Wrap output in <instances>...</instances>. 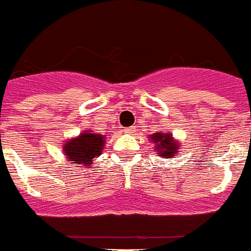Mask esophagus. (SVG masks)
Returning <instances> with one entry per match:
<instances>
[{"instance_id": "34e87169", "label": "esophagus", "mask_w": 251, "mask_h": 251, "mask_svg": "<svg viewBox=\"0 0 251 251\" xmlns=\"http://www.w3.org/2000/svg\"><path fill=\"white\" fill-rule=\"evenodd\" d=\"M126 132H127V133H131V135H132V133L136 132V128H135V127H128V128H126Z\"/></svg>"}]
</instances>
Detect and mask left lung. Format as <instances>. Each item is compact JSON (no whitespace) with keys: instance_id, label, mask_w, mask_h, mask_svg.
<instances>
[{"instance_id":"8db88e82","label":"left lung","mask_w":251,"mask_h":251,"mask_svg":"<svg viewBox=\"0 0 251 251\" xmlns=\"http://www.w3.org/2000/svg\"><path fill=\"white\" fill-rule=\"evenodd\" d=\"M151 140L156 143V150H157L161 157H164V156L172 157L177 152V148H178L177 143L172 140L169 133H165V135H161L159 132L154 133V135H151Z\"/></svg>"}]
</instances>
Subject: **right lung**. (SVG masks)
I'll return each instance as SVG.
<instances>
[{
    "label": "right lung",
    "mask_w": 251,
    "mask_h": 251,
    "mask_svg": "<svg viewBox=\"0 0 251 251\" xmlns=\"http://www.w3.org/2000/svg\"><path fill=\"white\" fill-rule=\"evenodd\" d=\"M104 144V136L99 133H82L79 137L71 139L66 143L65 148L66 157L70 164L90 167L95 157L100 154Z\"/></svg>",
    "instance_id": "right-lung-1"
}]
</instances>
